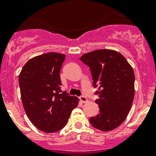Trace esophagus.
I'll return each instance as SVG.
<instances>
[{
  "label": "esophagus",
  "mask_w": 156,
  "mask_h": 156,
  "mask_svg": "<svg viewBox=\"0 0 156 156\" xmlns=\"http://www.w3.org/2000/svg\"><path fill=\"white\" fill-rule=\"evenodd\" d=\"M79 99L82 103H86V102L87 101V98L86 97H84V96H81V97H79Z\"/></svg>",
  "instance_id": "esophagus-1"
}]
</instances>
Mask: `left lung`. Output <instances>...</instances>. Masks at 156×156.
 I'll list each match as a JSON object with an SVG mask.
<instances>
[{
	"label": "left lung",
	"instance_id": "obj_1",
	"mask_svg": "<svg viewBox=\"0 0 156 156\" xmlns=\"http://www.w3.org/2000/svg\"><path fill=\"white\" fill-rule=\"evenodd\" d=\"M90 70L100 112L90 118L93 127L110 131L123 123L134 97V72L123 55L112 50H97L80 58Z\"/></svg>",
	"mask_w": 156,
	"mask_h": 156
}]
</instances>
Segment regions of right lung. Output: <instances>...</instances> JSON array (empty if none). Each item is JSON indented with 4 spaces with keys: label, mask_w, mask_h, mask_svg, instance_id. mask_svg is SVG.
I'll list each match as a JSON object with an SVG mask.
<instances>
[{
    "label": "right lung",
    "mask_w": 156,
    "mask_h": 156,
    "mask_svg": "<svg viewBox=\"0 0 156 156\" xmlns=\"http://www.w3.org/2000/svg\"><path fill=\"white\" fill-rule=\"evenodd\" d=\"M66 55L48 53L29 59L19 76L22 102L31 123L45 133L66 125L79 99L60 90L59 72Z\"/></svg>",
    "instance_id": "add662e5"
}]
</instances>
